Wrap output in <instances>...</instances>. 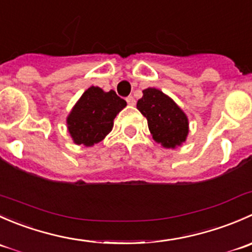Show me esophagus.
<instances>
[{
    "label": "esophagus",
    "instance_id": "obj_1",
    "mask_svg": "<svg viewBox=\"0 0 252 252\" xmlns=\"http://www.w3.org/2000/svg\"><path fill=\"white\" fill-rule=\"evenodd\" d=\"M126 103H128L129 106H134V105H135V98H134L133 96H128V97L126 98Z\"/></svg>",
    "mask_w": 252,
    "mask_h": 252
}]
</instances>
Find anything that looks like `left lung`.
<instances>
[{"label":"left lung","instance_id":"obj_1","mask_svg":"<svg viewBox=\"0 0 252 252\" xmlns=\"http://www.w3.org/2000/svg\"><path fill=\"white\" fill-rule=\"evenodd\" d=\"M142 94L136 108L146 117L152 138L164 147L172 149L184 142L189 131L184 112L171 97L157 89H145Z\"/></svg>","mask_w":252,"mask_h":252}]
</instances>
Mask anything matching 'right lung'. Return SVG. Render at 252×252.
I'll return each mask as SVG.
<instances>
[{"instance_id":"obj_1","label":"right lung","mask_w":252,"mask_h":252,"mask_svg":"<svg viewBox=\"0 0 252 252\" xmlns=\"http://www.w3.org/2000/svg\"><path fill=\"white\" fill-rule=\"evenodd\" d=\"M126 106V101L113 90L105 93L97 86L89 88L67 118L73 140L85 146L100 142L112 130L113 119Z\"/></svg>"}]
</instances>
